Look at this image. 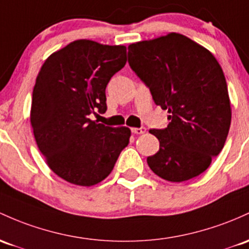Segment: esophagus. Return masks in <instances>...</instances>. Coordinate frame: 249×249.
Returning a JSON list of instances; mask_svg holds the SVG:
<instances>
[{"label":"esophagus","instance_id":"1","mask_svg":"<svg viewBox=\"0 0 249 249\" xmlns=\"http://www.w3.org/2000/svg\"><path fill=\"white\" fill-rule=\"evenodd\" d=\"M133 133H135V135H143V133H145L146 132V129L144 126H142V127H133L132 130Z\"/></svg>","mask_w":249,"mask_h":249}]
</instances>
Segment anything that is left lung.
Masks as SVG:
<instances>
[{"instance_id": "1", "label": "left lung", "mask_w": 249, "mask_h": 249, "mask_svg": "<svg viewBox=\"0 0 249 249\" xmlns=\"http://www.w3.org/2000/svg\"><path fill=\"white\" fill-rule=\"evenodd\" d=\"M129 65L150 89L156 105L168 110V126L150 130L160 141L147 164L169 182H184L209 168L222 150L231 111L222 68L209 51L184 35L129 46Z\"/></svg>"}]
</instances>
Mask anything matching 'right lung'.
Masks as SVG:
<instances>
[{
	"label": "right lung",
	"instance_id": "1",
	"mask_svg": "<svg viewBox=\"0 0 249 249\" xmlns=\"http://www.w3.org/2000/svg\"><path fill=\"white\" fill-rule=\"evenodd\" d=\"M125 64V46L78 40L41 67L33 89V132L48 166L65 181L83 187L102 182L129 144V127L89 119L107 110L106 86Z\"/></svg>",
	"mask_w": 249,
	"mask_h": 249
}]
</instances>
